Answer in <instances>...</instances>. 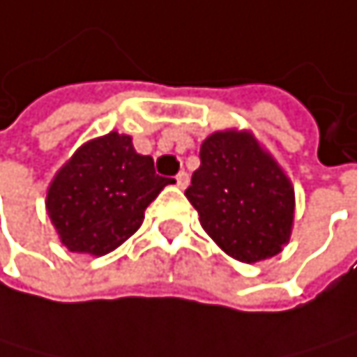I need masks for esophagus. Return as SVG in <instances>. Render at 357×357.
<instances>
[{
    "label": "esophagus",
    "instance_id": "esophagus-1",
    "mask_svg": "<svg viewBox=\"0 0 357 357\" xmlns=\"http://www.w3.org/2000/svg\"><path fill=\"white\" fill-rule=\"evenodd\" d=\"M175 184H177V188H186L188 186V173L186 171H180L175 175Z\"/></svg>",
    "mask_w": 357,
    "mask_h": 357
}]
</instances>
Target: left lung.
Returning <instances> with one entry per match:
<instances>
[{"label": "left lung", "instance_id": "left-lung-1", "mask_svg": "<svg viewBox=\"0 0 357 357\" xmlns=\"http://www.w3.org/2000/svg\"><path fill=\"white\" fill-rule=\"evenodd\" d=\"M186 197L203 231L239 262L273 258L290 241L294 186L252 131L211 133Z\"/></svg>", "mask_w": 357, "mask_h": 357}]
</instances>
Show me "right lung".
Listing matches in <instances>:
<instances>
[{
	"mask_svg": "<svg viewBox=\"0 0 357 357\" xmlns=\"http://www.w3.org/2000/svg\"><path fill=\"white\" fill-rule=\"evenodd\" d=\"M171 182L156 175L152 156L135 152L131 135L112 131L82 144L56 171L46 211L69 252L105 256L137 233L146 207Z\"/></svg>",
	"mask_w": 357,
	"mask_h": 357,
	"instance_id": "add662e5",
	"label": "right lung"
}]
</instances>
